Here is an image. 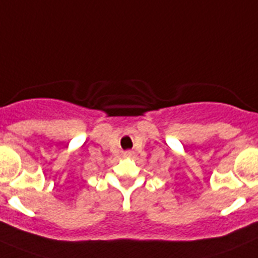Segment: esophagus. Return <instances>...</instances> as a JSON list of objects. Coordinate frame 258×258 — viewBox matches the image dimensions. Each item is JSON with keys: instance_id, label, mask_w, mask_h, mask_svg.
<instances>
[{"instance_id": "34e87169", "label": "esophagus", "mask_w": 258, "mask_h": 258, "mask_svg": "<svg viewBox=\"0 0 258 258\" xmlns=\"http://www.w3.org/2000/svg\"><path fill=\"white\" fill-rule=\"evenodd\" d=\"M124 156H126V157L133 156V152H132V151H126V152H124Z\"/></svg>"}]
</instances>
